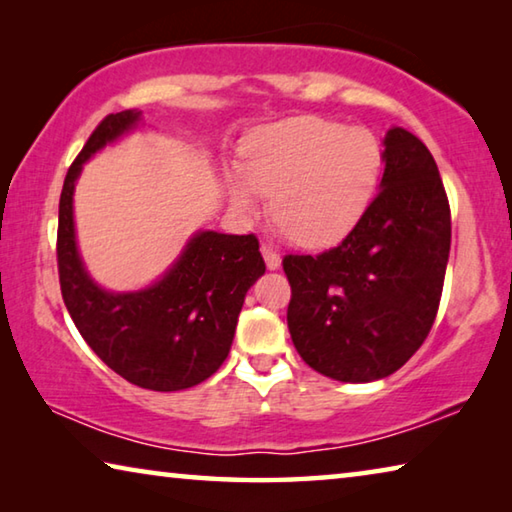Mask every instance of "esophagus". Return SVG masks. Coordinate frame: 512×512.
Masks as SVG:
<instances>
[{
    "instance_id": "obj_1",
    "label": "esophagus",
    "mask_w": 512,
    "mask_h": 512,
    "mask_svg": "<svg viewBox=\"0 0 512 512\" xmlns=\"http://www.w3.org/2000/svg\"><path fill=\"white\" fill-rule=\"evenodd\" d=\"M262 257H264L268 271H277V268H280V264H282L280 255H277L271 246H262Z\"/></svg>"
}]
</instances>
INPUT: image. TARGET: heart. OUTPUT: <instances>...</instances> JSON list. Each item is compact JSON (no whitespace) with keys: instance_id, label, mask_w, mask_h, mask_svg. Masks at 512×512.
<instances>
[{"instance_id":"obj_1","label":"heart","mask_w":512,"mask_h":512,"mask_svg":"<svg viewBox=\"0 0 512 512\" xmlns=\"http://www.w3.org/2000/svg\"><path fill=\"white\" fill-rule=\"evenodd\" d=\"M244 169L228 173L232 205L262 210L264 194L280 228L307 248L341 241L377 192L384 149L363 126L323 117H293L264 126L244 146Z\"/></svg>"}]
</instances>
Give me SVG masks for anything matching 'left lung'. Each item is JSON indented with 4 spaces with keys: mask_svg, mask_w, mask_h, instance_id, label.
I'll return each instance as SVG.
<instances>
[{
    "mask_svg": "<svg viewBox=\"0 0 512 512\" xmlns=\"http://www.w3.org/2000/svg\"><path fill=\"white\" fill-rule=\"evenodd\" d=\"M379 194L339 246L284 257L287 323L309 368L345 384L400 370L427 339L443 293L452 216L436 160L413 133L384 135Z\"/></svg>",
    "mask_w": 512,
    "mask_h": 512,
    "instance_id": "1",
    "label": "left lung"
}]
</instances>
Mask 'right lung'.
Instances as JSON below:
<instances>
[{
	"label": "right lung",
	"mask_w": 512,
	"mask_h": 512,
	"mask_svg": "<svg viewBox=\"0 0 512 512\" xmlns=\"http://www.w3.org/2000/svg\"><path fill=\"white\" fill-rule=\"evenodd\" d=\"M140 126L142 110L108 115L67 171L58 207L60 291L85 343L108 368L140 388L171 393L221 368L246 293L266 266L253 235L196 230L144 289L110 291L94 280L76 239V183L85 162Z\"/></svg>",
	"instance_id": "add662e5"
}]
</instances>
